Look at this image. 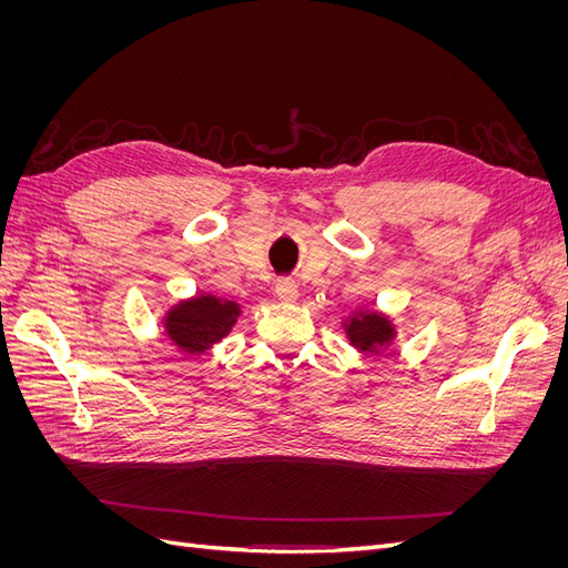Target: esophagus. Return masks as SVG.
Returning a JSON list of instances; mask_svg holds the SVG:
<instances>
[{
	"label": "esophagus",
	"mask_w": 568,
	"mask_h": 568,
	"mask_svg": "<svg viewBox=\"0 0 568 568\" xmlns=\"http://www.w3.org/2000/svg\"><path fill=\"white\" fill-rule=\"evenodd\" d=\"M274 294H277L280 301L284 303H294L298 298V286L294 280H277V284H274Z\"/></svg>",
	"instance_id": "obj_1"
}]
</instances>
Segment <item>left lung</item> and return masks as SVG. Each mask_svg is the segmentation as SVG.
Segmentation results:
<instances>
[{"label": "left lung", "instance_id": "obj_1", "mask_svg": "<svg viewBox=\"0 0 568 568\" xmlns=\"http://www.w3.org/2000/svg\"><path fill=\"white\" fill-rule=\"evenodd\" d=\"M346 334L355 348L363 353H379L393 338V324L376 313H363L346 324Z\"/></svg>", "mask_w": 568, "mask_h": 568}]
</instances>
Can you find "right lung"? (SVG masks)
<instances>
[{
    "mask_svg": "<svg viewBox=\"0 0 568 568\" xmlns=\"http://www.w3.org/2000/svg\"><path fill=\"white\" fill-rule=\"evenodd\" d=\"M239 305L215 296H196L175 305L165 317V329L184 353H203L222 336H227L236 322Z\"/></svg>",
    "mask_w": 568,
    "mask_h": 568,
    "instance_id": "1",
    "label": "right lung"
}]
</instances>
